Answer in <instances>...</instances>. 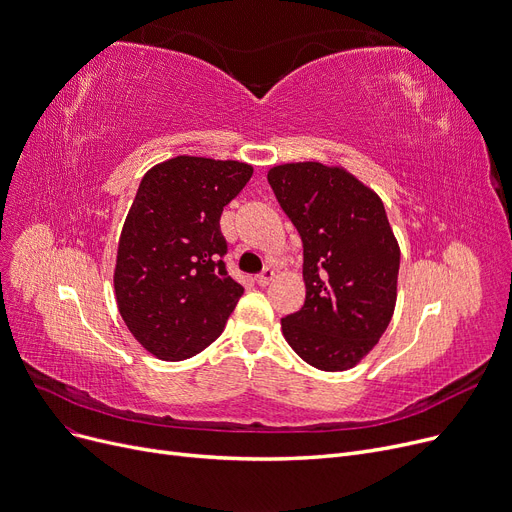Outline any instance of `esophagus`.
Returning a JSON list of instances; mask_svg holds the SVG:
<instances>
[{"instance_id": "obj_1", "label": "esophagus", "mask_w": 512, "mask_h": 512, "mask_svg": "<svg viewBox=\"0 0 512 512\" xmlns=\"http://www.w3.org/2000/svg\"><path fill=\"white\" fill-rule=\"evenodd\" d=\"M274 278H276V272L272 270V267H265V270L255 280L259 286H267L270 282H274Z\"/></svg>"}]
</instances>
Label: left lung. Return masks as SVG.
Segmentation results:
<instances>
[{"instance_id": "1", "label": "left lung", "mask_w": 512, "mask_h": 512, "mask_svg": "<svg viewBox=\"0 0 512 512\" xmlns=\"http://www.w3.org/2000/svg\"><path fill=\"white\" fill-rule=\"evenodd\" d=\"M303 240L305 305L282 319L286 342L321 371L359 365L386 332L400 247L380 195L342 166L294 161L267 172Z\"/></svg>"}]
</instances>
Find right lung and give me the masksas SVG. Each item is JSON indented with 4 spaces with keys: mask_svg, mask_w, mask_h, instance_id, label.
Returning <instances> with one entry per match:
<instances>
[{
    "mask_svg": "<svg viewBox=\"0 0 512 512\" xmlns=\"http://www.w3.org/2000/svg\"><path fill=\"white\" fill-rule=\"evenodd\" d=\"M253 166L178 155L141 180L124 220L114 292L126 328L161 361L195 357L224 332L242 288L222 261L224 207Z\"/></svg>",
    "mask_w": 512,
    "mask_h": 512,
    "instance_id": "right-lung-1",
    "label": "right lung"
}]
</instances>
